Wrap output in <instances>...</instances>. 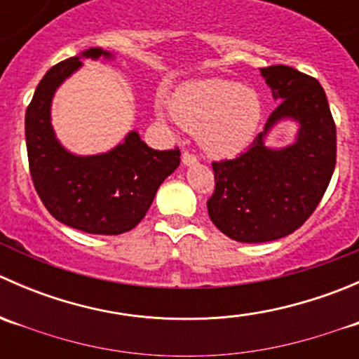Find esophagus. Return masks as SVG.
Listing matches in <instances>:
<instances>
[{
  "label": "esophagus",
  "instance_id": "34e87169",
  "mask_svg": "<svg viewBox=\"0 0 359 359\" xmlns=\"http://www.w3.org/2000/svg\"><path fill=\"white\" fill-rule=\"evenodd\" d=\"M182 163H184V165H194V163H198L196 154L189 153V151H184V153H182Z\"/></svg>",
  "mask_w": 359,
  "mask_h": 359
}]
</instances>
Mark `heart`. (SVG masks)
Segmentation results:
<instances>
[{
    "label": "heart",
    "mask_w": 359,
    "mask_h": 359,
    "mask_svg": "<svg viewBox=\"0 0 359 359\" xmlns=\"http://www.w3.org/2000/svg\"><path fill=\"white\" fill-rule=\"evenodd\" d=\"M170 112L184 128L200 130V142L208 153L234 156L255 135L262 104L240 83L210 78L180 86L170 100Z\"/></svg>",
    "instance_id": "heart-1"
}]
</instances>
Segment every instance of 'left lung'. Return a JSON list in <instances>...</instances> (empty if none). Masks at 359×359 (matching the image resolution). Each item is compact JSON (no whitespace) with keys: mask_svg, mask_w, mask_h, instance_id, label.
<instances>
[{"mask_svg":"<svg viewBox=\"0 0 359 359\" xmlns=\"http://www.w3.org/2000/svg\"><path fill=\"white\" fill-rule=\"evenodd\" d=\"M280 106L238 158L213 161L215 189L206 201L217 229L241 243H266L299 229L316 210L337 161V130L323 86L288 66L260 69ZM283 117L301 123L297 142L274 151L265 132Z\"/></svg>","mask_w":359,"mask_h":359,"instance_id":"1","label":"left lung"}]
</instances>
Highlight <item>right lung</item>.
<instances>
[{
	"mask_svg": "<svg viewBox=\"0 0 359 359\" xmlns=\"http://www.w3.org/2000/svg\"><path fill=\"white\" fill-rule=\"evenodd\" d=\"M109 53L90 48L83 57ZM79 57L48 69L25 111L29 172L39 200L59 222L88 234H121L146 217L158 187L180 165V149L156 151L132 132L111 153L74 156L53 135L50 104Z\"/></svg>",
	"mask_w": 359,
	"mask_h": 359,
	"instance_id": "add662e5",
	"label": "right lung"
}]
</instances>
